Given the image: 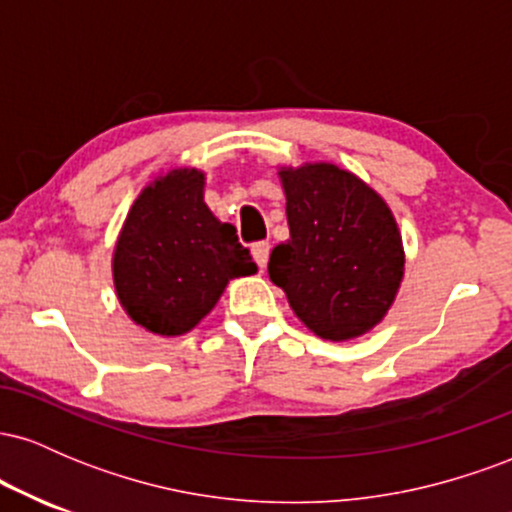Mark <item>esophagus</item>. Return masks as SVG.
<instances>
[{
  "label": "esophagus",
  "mask_w": 512,
  "mask_h": 512,
  "mask_svg": "<svg viewBox=\"0 0 512 512\" xmlns=\"http://www.w3.org/2000/svg\"><path fill=\"white\" fill-rule=\"evenodd\" d=\"M252 257H255V262L260 264V269L267 267V260H269V243H267V240H260V243L252 245Z\"/></svg>",
  "instance_id": "34e87169"
}]
</instances>
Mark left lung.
I'll return each instance as SVG.
<instances>
[{"mask_svg": "<svg viewBox=\"0 0 512 512\" xmlns=\"http://www.w3.org/2000/svg\"><path fill=\"white\" fill-rule=\"evenodd\" d=\"M291 238L269 255V279L298 320L330 342L373 330L395 303L404 248L385 199L334 163L281 168Z\"/></svg>", "mask_w": 512, "mask_h": 512, "instance_id": "8db88e82", "label": "left lung"}]
</instances>
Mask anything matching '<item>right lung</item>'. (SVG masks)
I'll use <instances>...</instances> for the list:
<instances>
[{"instance_id": "obj_1", "label": "right lung", "mask_w": 512, "mask_h": 512, "mask_svg": "<svg viewBox=\"0 0 512 512\" xmlns=\"http://www.w3.org/2000/svg\"><path fill=\"white\" fill-rule=\"evenodd\" d=\"M257 272L236 228L204 204V173L173 168L139 192L113 252L125 313L161 337H180L219 303L228 281Z\"/></svg>"}]
</instances>
